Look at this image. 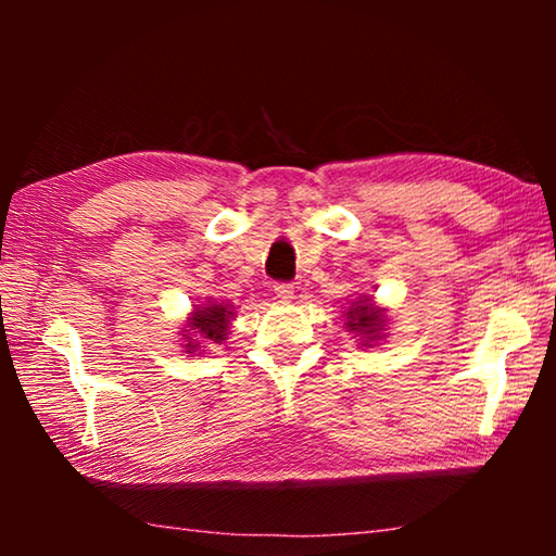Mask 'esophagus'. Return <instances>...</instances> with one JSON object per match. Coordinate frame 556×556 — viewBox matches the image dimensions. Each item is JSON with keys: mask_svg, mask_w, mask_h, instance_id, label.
Listing matches in <instances>:
<instances>
[{"mask_svg": "<svg viewBox=\"0 0 556 556\" xmlns=\"http://www.w3.org/2000/svg\"><path fill=\"white\" fill-rule=\"evenodd\" d=\"M275 294L281 301H291L294 299V285H289V281H279V285H275Z\"/></svg>", "mask_w": 556, "mask_h": 556, "instance_id": "obj_1", "label": "esophagus"}]
</instances>
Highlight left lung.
Instances as JSON below:
<instances>
[{
	"label": "left lung",
	"mask_w": 556,
	"mask_h": 556,
	"mask_svg": "<svg viewBox=\"0 0 556 556\" xmlns=\"http://www.w3.org/2000/svg\"><path fill=\"white\" fill-rule=\"evenodd\" d=\"M370 299H365V304H357V306H353V308H348V328H351V331H357L361 336H365L368 338V341H375V338H380V331H382V324H384V318L380 316V312L378 308H372L370 304H368ZM368 345V343H365Z\"/></svg>",
	"instance_id": "obj_1"
}]
</instances>
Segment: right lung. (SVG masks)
I'll list each match as a JSON object with an SVG mask.
<instances>
[{
	"label": "right lung",
	"instance_id": "obj_1",
	"mask_svg": "<svg viewBox=\"0 0 556 556\" xmlns=\"http://www.w3.org/2000/svg\"><path fill=\"white\" fill-rule=\"evenodd\" d=\"M232 318V312L228 306L223 304H208V306H201L195 308L193 316L188 318V331L199 333L205 341H213V343H220L225 341V336H228V324ZM188 353L195 351L199 343H193V338H188Z\"/></svg>",
	"mask_w": 556,
	"mask_h": 556
}]
</instances>
